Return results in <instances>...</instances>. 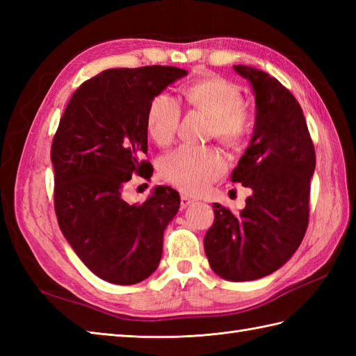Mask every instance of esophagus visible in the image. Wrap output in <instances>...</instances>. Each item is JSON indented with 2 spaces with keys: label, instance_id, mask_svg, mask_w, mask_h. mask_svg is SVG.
Wrapping results in <instances>:
<instances>
[{
  "label": "esophagus",
  "instance_id": "esophagus-1",
  "mask_svg": "<svg viewBox=\"0 0 356 356\" xmlns=\"http://www.w3.org/2000/svg\"><path fill=\"white\" fill-rule=\"evenodd\" d=\"M191 203H194V200L188 197V195H180V207L186 208V207H190Z\"/></svg>",
  "mask_w": 356,
  "mask_h": 356
}]
</instances>
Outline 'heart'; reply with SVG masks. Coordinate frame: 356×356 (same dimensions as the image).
Segmentation results:
<instances>
[{"instance_id":"obj_1","label":"heart","mask_w":356,"mask_h":356,"mask_svg":"<svg viewBox=\"0 0 356 356\" xmlns=\"http://www.w3.org/2000/svg\"><path fill=\"white\" fill-rule=\"evenodd\" d=\"M188 108L209 116L208 133L231 149L243 148L255 130L254 111L243 102L241 90L220 76L195 79L180 93ZM182 108L172 96L161 93L148 104L147 133L159 147L176 139ZM228 162L214 147H182L166 154L159 171L166 182L186 194H200L220 179Z\"/></svg>"}]
</instances>
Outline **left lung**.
<instances>
[{"instance_id": "left-lung-1", "label": "left lung", "mask_w": 356, "mask_h": 356, "mask_svg": "<svg viewBox=\"0 0 356 356\" xmlns=\"http://www.w3.org/2000/svg\"><path fill=\"white\" fill-rule=\"evenodd\" d=\"M234 70L251 81L257 120L231 179L252 195L238 214L214 203L203 246L217 275L251 282L282 268L305 237L315 148L303 110L282 82L254 67Z\"/></svg>"}]
</instances>
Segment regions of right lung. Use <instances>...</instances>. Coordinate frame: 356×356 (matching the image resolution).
I'll return each instance as SVG.
<instances>
[{
    "label": "right lung",
    "instance_id": "1",
    "mask_svg": "<svg viewBox=\"0 0 356 356\" xmlns=\"http://www.w3.org/2000/svg\"><path fill=\"white\" fill-rule=\"evenodd\" d=\"M185 74L171 65L105 70L82 82L59 119L50 149L58 225L82 263L105 282L139 283L162 259L179 193L157 186L134 205L122 193L134 174H153L143 159L148 104Z\"/></svg>",
    "mask_w": 356,
    "mask_h": 356
}]
</instances>
